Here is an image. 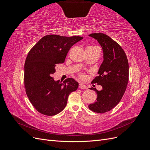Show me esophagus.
Masks as SVG:
<instances>
[{
  "label": "esophagus",
  "mask_w": 150,
  "mask_h": 150,
  "mask_svg": "<svg viewBox=\"0 0 150 150\" xmlns=\"http://www.w3.org/2000/svg\"><path fill=\"white\" fill-rule=\"evenodd\" d=\"M79 88L82 89H87V86H86L84 85V84H82V83H80V84H79Z\"/></svg>",
  "instance_id": "esophagus-1"
}]
</instances>
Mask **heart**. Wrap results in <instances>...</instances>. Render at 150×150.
I'll list each match as a JSON object with an SVG mask.
<instances>
[{"mask_svg":"<svg viewBox=\"0 0 150 150\" xmlns=\"http://www.w3.org/2000/svg\"><path fill=\"white\" fill-rule=\"evenodd\" d=\"M89 47H92V46H89ZM79 77H80V78H83V75L82 74H79Z\"/></svg>","mask_w":150,"mask_h":150,"instance_id":"1","label":"heart"}]
</instances>
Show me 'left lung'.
Here are the masks:
<instances>
[{
    "label": "left lung",
    "mask_w": 150,
    "mask_h": 150,
    "mask_svg": "<svg viewBox=\"0 0 150 150\" xmlns=\"http://www.w3.org/2000/svg\"><path fill=\"white\" fill-rule=\"evenodd\" d=\"M89 36L96 39L102 47L104 59L98 76L92 81L103 88L101 91L90 88L96 91L97 99L88 107L94 112L104 113L115 108L123 96L129 79L128 61L124 50L108 35L93 33Z\"/></svg>",
    "instance_id": "1"
}]
</instances>
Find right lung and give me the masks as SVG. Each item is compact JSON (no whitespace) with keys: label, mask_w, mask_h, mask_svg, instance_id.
Listing matches in <instances>:
<instances>
[{"label":"right lung","mask_w":150,"mask_h":150,"mask_svg":"<svg viewBox=\"0 0 150 150\" xmlns=\"http://www.w3.org/2000/svg\"><path fill=\"white\" fill-rule=\"evenodd\" d=\"M80 36L67 38L47 35L40 39L27 56L24 64V86L29 101L40 113L54 116L65 108L71 93L79 84L72 78L62 83L51 77L57 64L65 61L70 48L83 39Z\"/></svg>","instance_id":"add662e5"}]
</instances>
